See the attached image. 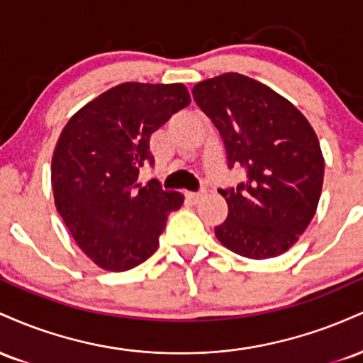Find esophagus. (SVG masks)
I'll return each mask as SVG.
<instances>
[{"mask_svg": "<svg viewBox=\"0 0 363 363\" xmlns=\"http://www.w3.org/2000/svg\"><path fill=\"white\" fill-rule=\"evenodd\" d=\"M186 198L189 199L193 205H198V203L205 198V193H186Z\"/></svg>", "mask_w": 363, "mask_h": 363, "instance_id": "34e87169", "label": "esophagus"}]
</instances>
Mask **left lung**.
Instances as JSON below:
<instances>
[{"mask_svg":"<svg viewBox=\"0 0 363 363\" xmlns=\"http://www.w3.org/2000/svg\"><path fill=\"white\" fill-rule=\"evenodd\" d=\"M193 95L222 135L228 167L247 172L237 187L218 191L228 215L216 239L251 259L280 256L318 210L324 157L314 128L290 101L240 73L196 83Z\"/></svg>","mask_w":363,"mask_h":363,"instance_id":"8db88e82","label":"left lung"}]
</instances>
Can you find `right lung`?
<instances>
[{"mask_svg":"<svg viewBox=\"0 0 363 363\" xmlns=\"http://www.w3.org/2000/svg\"><path fill=\"white\" fill-rule=\"evenodd\" d=\"M189 102L182 83L126 82L85 104L62 128L51 164L54 203L99 268L126 272L147 261L169 213L184 203L155 181H136L153 164L152 133Z\"/></svg>","mask_w":363,"mask_h":363,"instance_id":"add662e5","label":"right lung"}]
</instances>
